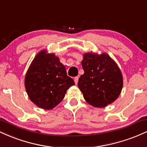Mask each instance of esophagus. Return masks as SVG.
I'll use <instances>...</instances> for the list:
<instances>
[{
    "label": "esophagus",
    "instance_id": "1",
    "mask_svg": "<svg viewBox=\"0 0 147 147\" xmlns=\"http://www.w3.org/2000/svg\"><path fill=\"white\" fill-rule=\"evenodd\" d=\"M78 79H79L78 77H75V79H74V81H75V84H77V82H78Z\"/></svg>",
    "mask_w": 147,
    "mask_h": 147
}]
</instances>
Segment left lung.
<instances>
[{
    "mask_svg": "<svg viewBox=\"0 0 147 147\" xmlns=\"http://www.w3.org/2000/svg\"><path fill=\"white\" fill-rule=\"evenodd\" d=\"M84 70L78 87L85 100L95 107H105L117 99L123 86L121 70L107 54L88 52L84 55Z\"/></svg>",
    "mask_w": 147,
    "mask_h": 147,
    "instance_id": "left-lung-1",
    "label": "left lung"
}]
</instances>
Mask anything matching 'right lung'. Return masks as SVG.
<instances>
[{"instance_id": "add662e5", "label": "right lung", "mask_w": 147, "mask_h": 147, "mask_svg": "<svg viewBox=\"0 0 147 147\" xmlns=\"http://www.w3.org/2000/svg\"><path fill=\"white\" fill-rule=\"evenodd\" d=\"M73 85L74 80L67 75L59 59L45 50L34 57L25 77V89L30 100L46 110L58 105Z\"/></svg>"}]
</instances>
